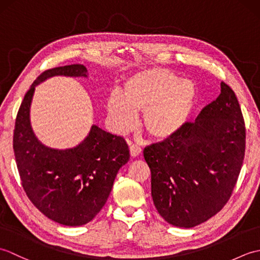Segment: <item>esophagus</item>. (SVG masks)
I'll return each mask as SVG.
<instances>
[{
	"label": "esophagus",
	"instance_id": "34e87169",
	"mask_svg": "<svg viewBox=\"0 0 260 260\" xmlns=\"http://www.w3.org/2000/svg\"><path fill=\"white\" fill-rule=\"evenodd\" d=\"M131 146H129V152H131V155L133 156V157H136V156H139L140 154L142 153V148L140 147V146H137V145H135V144H129Z\"/></svg>",
	"mask_w": 260,
	"mask_h": 260
}]
</instances>
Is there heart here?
<instances>
[{
  "label": "heart",
  "instance_id": "1",
  "mask_svg": "<svg viewBox=\"0 0 260 260\" xmlns=\"http://www.w3.org/2000/svg\"><path fill=\"white\" fill-rule=\"evenodd\" d=\"M197 89L193 82L171 71L152 68L140 71L124 82L123 92H112L107 110L116 129H133L137 113L143 126L157 141L172 139L189 123L194 110Z\"/></svg>",
  "mask_w": 260,
  "mask_h": 260
}]
</instances>
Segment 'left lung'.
I'll list each match as a JSON object with an SVG mask.
<instances>
[{
    "mask_svg": "<svg viewBox=\"0 0 260 260\" xmlns=\"http://www.w3.org/2000/svg\"><path fill=\"white\" fill-rule=\"evenodd\" d=\"M246 127L234 90L221 92L172 139L144 148L152 198L170 224L192 228L228 202L245 157Z\"/></svg>",
    "mask_w": 260,
    "mask_h": 260,
    "instance_id": "8db88e82",
    "label": "left lung"
}]
</instances>
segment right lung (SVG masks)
<instances>
[{"label": "right lung", "instance_id": "right-lung-1", "mask_svg": "<svg viewBox=\"0 0 260 260\" xmlns=\"http://www.w3.org/2000/svg\"><path fill=\"white\" fill-rule=\"evenodd\" d=\"M53 76L87 78L82 64L49 69L31 85L16 115L13 150L22 186L40 211L60 224L77 227L96 217L106 203L118 170L129 159L121 136L92 125L78 146L54 150L37 139L30 123L36 86Z\"/></svg>", "mask_w": 260, "mask_h": 260}]
</instances>
